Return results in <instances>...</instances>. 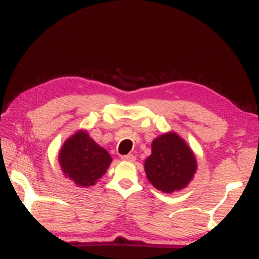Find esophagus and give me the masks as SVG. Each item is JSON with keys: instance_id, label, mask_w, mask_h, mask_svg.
I'll return each mask as SVG.
<instances>
[{"instance_id": "1", "label": "esophagus", "mask_w": 259, "mask_h": 259, "mask_svg": "<svg viewBox=\"0 0 259 259\" xmlns=\"http://www.w3.org/2000/svg\"><path fill=\"white\" fill-rule=\"evenodd\" d=\"M121 159H123V160H126V162H135V160H136V157L134 156V154H126V156H123V157H121Z\"/></svg>"}]
</instances>
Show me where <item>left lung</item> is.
I'll list each match as a JSON object with an SVG mask.
<instances>
[{"instance_id":"left-lung-1","label":"left lung","mask_w":259,"mask_h":259,"mask_svg":"<svg viewBox=\"0 0 259 259\" xmlns=\"http://www.w3.org/2000/svg\"><path fill=\"white\" fill-rule=\"evenodd\" d=\"M152 152L145 160L147 179L159 191H180L194 179L197 160L194 151L177 133L169 132L151 144Z\"/></svg>"}]
</instances>
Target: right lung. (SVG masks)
Returning <instances> with one entry per match:
<instances>
[{
    "label": "right lung",
    "instance_id": "1",
    "mask_svg": "<svg viewBox=\"0 0 259 259\" xmlns=\"http://www.w3.org/2000/svg\"><path fill=\"white\" fill-rule=\"evenodd\" d=\"M58 162L65 178L81 187L94 186L112 163L111 154L97 145L86 130H79L64 141Z\"/></svg>",
    "mask_w": 259,
    "mask_h": 259
}]
</instances>
